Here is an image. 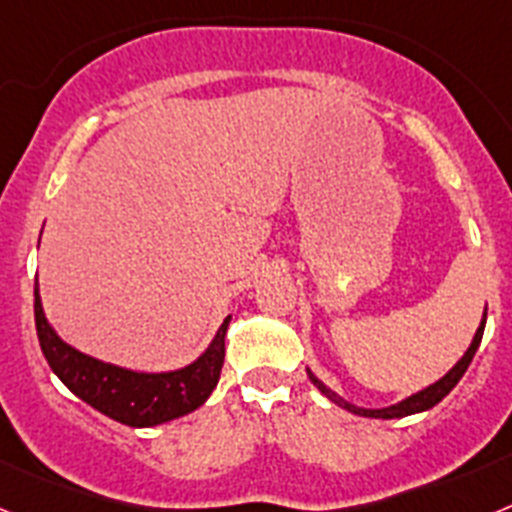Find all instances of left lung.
<instances>
[{"label":"left lung","instance_id":"8db88e82","mask_svg":"<svg viewBox=\"0 0 512 512\" xmlns=\"http://www.w3.org/2000/svg\"><path fill=\"white\" fill-rule=\"evenodd\" d=\"M485 323H487V312H485V318H482V325H479L477 333H474V341H472V346L467 348V354L461 356L459 364H456L454 369H451V372L446 374V377L438 379V382L431 384V387H425V390H420L418 395H413V397H408V400L397 402V405H390V408H382V410L356 408V405H351V402H343L341 397L336 395V392H330L323 382H318V379L312 377V372H307V374H310L312 384H315V387H318V390L323 392L325 397H330V400L336 402V405H341V408L351 410V413H354V415H364V418H384V420H390V418H405V415H413V413H423V410H428V408H433V405H438V402H441L443 397L449 395V392L454 390L456 384H459V379L464 377V372H467L469 364H472L474 354H477L479 343H482Z\"/></svg>","mask_w":512,"mask_h":512}]
</instances>
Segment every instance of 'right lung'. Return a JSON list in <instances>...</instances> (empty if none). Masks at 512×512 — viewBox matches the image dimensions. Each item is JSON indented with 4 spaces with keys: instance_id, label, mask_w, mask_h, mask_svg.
<instances>
[{
    "instance_id": "1",
    "label": "right lung",
    "mask_w": 512,
    "mask_h": 512,
    "mask_svg": "<svg viewBox=\"0 0 512 512\" xmlns=\"http://www.w3.org/2000/svg\"><path fill=\"white\" fill-rule=\"evenodd\" d=\"M228 323L230 318H225L205 354L179 372H130V369L92 359V356L71 348L69 343H63L45 320L38 284H35V328H38V341L45 361L76 397H81L107 418L133 425V428H148V425L182 418L200 408L210 397L220 379V369H223Z\"/></svg>"
}]
</instances>
